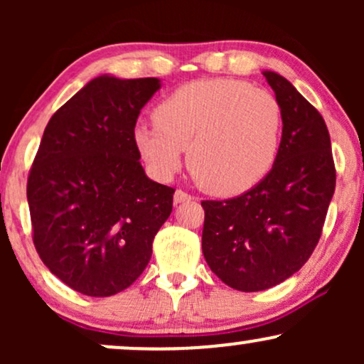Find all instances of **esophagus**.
<instances>
[{
  "label": "esophagus",
  "mask_w": 364,
  "mask_h": 364,
  "mask_svg": "<svg viewBox=\"0 0 364 364\" xmlns=\"http://www.w3.org/2000/svg\"><path fill=\"white\" fill-rule=\"evenodd\" d=\"M174 203H183V202H190L191 200V195H188L186 191H183V190H176L174 191Z\"/></svg>",
  "instance_id": "34e87169"
}]
</instances>
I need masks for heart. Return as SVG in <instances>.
I'll use <instances>...</instances> for the list:
<instances>
[{
    "label": "heart",
    "mask_w": 364,
    "mask_h": 364,
    "mask_svg": "<svg viewBox=\"0 0 364 364\" xmlns=\"http://www.w3.org/2000/svg\"><path fill=\"white\" fill-rule=\"evenodd\" d=\"M133 128V144L154 176L168 181L188 164L210 193L241 195L267 178L282 140V111L270 92L231 78L179 87Z\"/></svg>",
    "instance_id": "heart-1"
}]
</instances>
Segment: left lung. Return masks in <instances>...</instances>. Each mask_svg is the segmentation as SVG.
<instances>
[{"instance_id": "1", "label": "left lung", "mask_w": 364, "mask_h": 364, "mask_svg": "<svg viewBox=\"0 0 364 364\" xmlns=\"http://www.w3.org/2000/svg\"><path fill=\"white\" fill-rule=\"evenodd\" d=\"M282 111L277 161L236 198L203 200V257L229 287L269 289L298 272L318 243L336 190L332 145L320 112L282 75L263 70Z\"/></svg>"}]
</instances>
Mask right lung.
Listing matches in <instances>:
<instances>
[{
    "mask_svg": "<svg viewBox=\"0 0 364 364\" xmlns=\"http://www.w3.org/2000/svg\"><path fill=\"white\" fill-rule=\"evenodd\" d=\"M159 78L101 75L53 114L27 183L34 245L60 281L94 298L132 286L173 210L140 164L133 128Z\"/></svg>",
    "mask_w": 364,
    "mask_h": 364,
    "instance_id": "right-lung-1",
    "label": "right lung"
}]
</instances>
